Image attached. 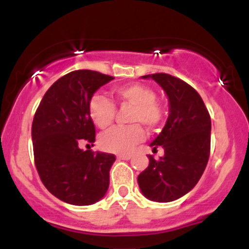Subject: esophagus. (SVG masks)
<instances>
[{
    "label": "esophagus",
    "instance_id": "esophagus-1",
    "mask_svg": "<svg viewBox=\"0 0 249 249\" xmlns=\"http://www.w3.org/2000/svg\"><path fill=\"white\" fill-rule=\"evenodd\" d=\"M118 159H123V160H127V159L131 158V154H118Z\"/></svg>",
    "mask_w": 249,
    "mask_h": 249
}]
</instances>
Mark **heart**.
Instances as JSON below:
<instances>
[{"instance_id":"heart-1","label":"heart","mask_w":249,"mask_h":249,"mask_svg":"<svg viewBox=\"0 0 249 249\" xmlns=\"http://www.w3.org/2000/svg\"><path fill=\"white\" fill-rule=\"evenodd\" d=\"M114 95L119 105L132 106L130 123H140L148 129H156L165 118V108L157 100V93L151 86L142 83H131L117 86ZM117 113L115 105L105 95L96 93L89 102V114L101 129L113 123ZM140 124L114 126L103 132L100 137V147L106 152L126 153L135 144L144 139V131Z\"/></svg>"}]
</instances>
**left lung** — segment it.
Returning a JSON list of instances; mask_svg holds the SVG:
<instances>
[{
  "label": "left lung",
  "instance_id": "left-lung-1",
  "mask_svg": "<svg viewBox=\"0 0 249 249\" xmlns=\"http://www.w3.org/2000/svg\"><path fill=\"white\" fill-rule=\"evenodd\" d=\"M153 79L169 98V118L151 147L164 148V156L139 176L141 192L151 201L171 202L191 191L201 178L211 153L212 122L199 93L181 79L165 73L142 76Z\"/></svg>",
  "mask_w": 249,
  "mask_h": 249
}]
</instances>
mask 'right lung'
Segmentation results:
<instances>
[{
	"label": "right lung",
	"mask_w": 249,
	"mask_h": 249,
	"mask_svg": "<svg viewBox=\"0 0 249 249\" xmlns=\"http://www.w3.org/2000/svg\"><path fill=\"white\" fill-rule=\"evenodd\" d=\"M113 79L95 71H71L48 89L34 115L36 170L46 189L66 203L90 206L108 190L115 156L84 151L80 146H93L96 130L89 102Z\"/></svg>",
	"instance_id": "right-lung-1"
}]
</instances>
